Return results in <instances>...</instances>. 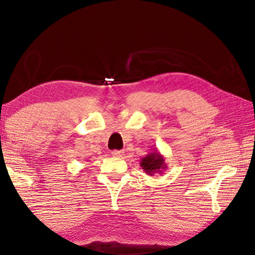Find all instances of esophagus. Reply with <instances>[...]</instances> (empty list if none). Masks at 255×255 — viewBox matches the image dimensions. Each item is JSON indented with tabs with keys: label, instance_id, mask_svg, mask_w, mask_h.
Here are the masks:
<instances>
[{
	"label": "esophagus",
	"instance_id": "1",
	"mask_svg": "<svg viewBox=\"0 0 255 255\" xmlns=\"http://www.w3.org/2000/svg\"><path fill=\"white\" fill-rule=\"evenodd\" d=\"M112 154H113V156H115V158H123V156L125 155V152L123 150H114Z\"/></svg>",
	"mask_w": 255,
	"mask_h": 255
}]
</instances>
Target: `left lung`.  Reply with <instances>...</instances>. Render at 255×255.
Returning <instances> with one entry per match:
<instances>
[{"label": "left lung", "mask_w": 255, "mask_h": 255, "mask_svg": "<svg viewBox=\"0 0 255 255\" xmlns=\"http://www.w3.org/2000/svg\"><path fill=\"white\" fill-rule=\"evenodd\" d=\"M140 166L142 167L144 173H147L148 175L151 176L155 174V173H160V174H162L167 167L164 156L156 149H154L153 152L147 154L144 158L141 159V161H140Z\"/></svg>", "instance_id": "obj_1"}]
</instances>
